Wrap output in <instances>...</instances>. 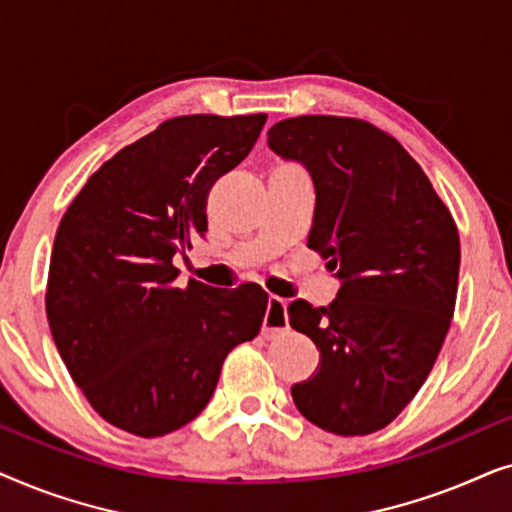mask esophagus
<instances>
[{
  "mask_svg": "<svg viewBox=\"0 0 512 512\" xmlns=\"http://www.w3.org/2000/svg\"><path fill=\"white\" fill-rule=\"evenodd\" d=\"M289 328V317H286V300L279 296L268 298V312L263 319V338H275Z\"/></svg>",
  "mask_w": 512,
  "mask_h": 512,
  "instance_id": "34e87169",
  "label": "esophagus"
}]
</instances>
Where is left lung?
<instances>
[{"label":"left lung","mask_w":512,"mask_h":512,"mask_svg":"<svg viewBox=\"0 0 512 512\" xmlns=\"http://www.w3.org/2000/svg\"><path fill=\"white\" fill-rule=\"evenodd\" d=\"M270 149L307 167L317 191L307 247L338 270L328 307L289 305L319 349L291 387L300 415L335 436H366L401 415L429 377L454 314L459 233L415 158L361 118L296 116Z\"/></svg>","instance_id":"obj_1"}]
</instances>
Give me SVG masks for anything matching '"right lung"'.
I'll list each match as a JSON object with an SVG mask.
<instances>
[{"mask_svg": "<svg viewBox=\"0 0 512 512\" xmlns=\"http://www.w3.org/2000/svg\"><path fill=\"white\" fill-rule=\"evenodd\" d=\"M265 121L170 118L107 160L62 216L48 326L76 387L118 429H181L205 410L230 349L261 331V286L181 289L172 258L205 237L209 188L247 158Z\"/></svg>", "mask_w": 512, "mask_h": 512, "instance_id": "obj_1", "label": "right lung"}]
</instances>
